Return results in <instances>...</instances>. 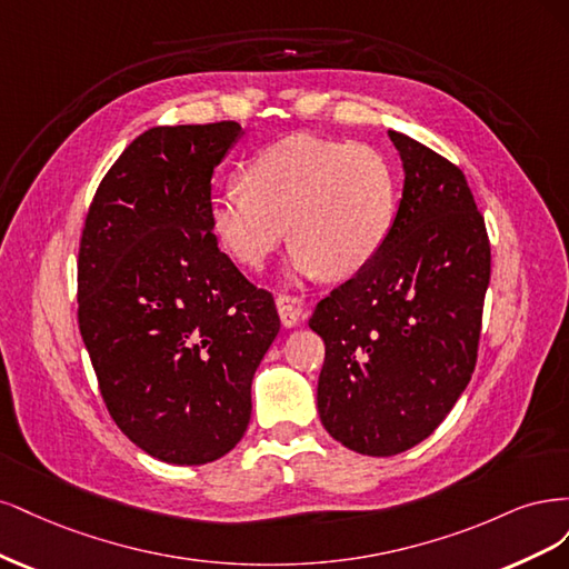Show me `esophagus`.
Returning <instances> with one entry per match:
<instances>
[{"mask_svg": "<svg viewBox=\"0 0 569 569\" xmlns=\"http://www.w3.org/2000/svg\"><path fill=\"white\" fill-rule=\"evenodd\" d=\"M277 309H279L281 323H283L286 328L298 326V321H300V317H302V309H300L298 298L286 296V292H279V296H277Z\"/></svg>", "mask_w": 569, "mask_h": 569, "instance_id": "esophagus-1", "label": "esophagus"}]
</instances>
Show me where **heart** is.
<instances>
[{"label": "heart", "mask_w": 569, "mask_h": 569, "mask_svg": "<svg viewBox=\"0 0 569 569\" xmlns=\"http://www.w3.org/2000/svg\"><path fill=\"white\" fill-rule=\"evenodd\" d=\"M243 184L212 198L210 229L219 248L248 269H260L290 233L292 277H355L395 224L392 164L363 143L315 134L279 139L246 162Z\"/></svg>", "instance_id": "obj_1"}]
</instances>
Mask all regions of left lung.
<instances>
[{"label": "left lung", "mask_w": 569, "mask_h": 569, "mask_svg": "<svg viewBox=\"0 0 569 569\" xmlns=\"http://www.w3.org/2000/svg\"><path fill=\"white\" fill-rule=\"evenodd\" d=\"M388 134L405 168L392 231L309 319L326 345L321 423L366 456L416 447L453 409L478 361L491 271L463 172L416 139Z\"/></svg>", "instance_id": "1"}]
</instances>
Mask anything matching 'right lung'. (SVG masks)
<instances>
[{
  "label": "right lung",
  "mask_w": 569,
  "mask_h": 569,
  "mask_svg": "<svg viewBox=\"0 0 569 569\" xmlns=\"http://www.w3.org/2000/svg\"><path fill=\"white\" fill-rule=\"evenodd\" d=\"M238 122L151 127L106 172L84 219L78 321L116 426L149 456L203 466L250 423V385L279 336L210 229L214 168Z\"/></svg>",
  "instance_id": "1"
}]
</instances>
